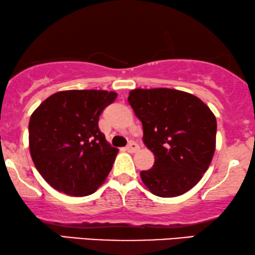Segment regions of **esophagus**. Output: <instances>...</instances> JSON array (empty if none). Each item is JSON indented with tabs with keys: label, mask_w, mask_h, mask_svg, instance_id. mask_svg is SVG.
Returning a JSON list of instances; mask_svg holds the SVG:
<instances>
[{
	"label": "esophagus",
	"mask_w": 255,
	"mask_h": 255,
	"mask_svg": "<svg viewBox=\"0 0 255 255\" xmlns=\"http://www.w3.org/2000/svg\"><path fill=\"white\" fill-rule=\"evenodd\" d=\"M139 148H140V147L135 142V141H130V142L128 143V146L126 147V149H127V151L129 152V153H134V152L139 151Z\"/></svg>",
	"instance_id": "34e87169"
}]
</instances>
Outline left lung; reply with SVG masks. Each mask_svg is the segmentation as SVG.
Segmentation results:
<instances>
[{"mask_svg": "<svg viewBox=\"0 0 255 255\" xmlns=\"http://www.w3.org/2000/svg\"><path fill=\"white\" fill-rule=\"evenodd\" d=\"M128 102L143 128V143L154 154L140 176L153 195L176 197L197 184L213 160L216 118L203 101L167 88L134 89Z\"/></svg>", "mask_w": 255, "mask_h": 255, "instance_id": "1", "label": "left lung"}]
</instances>
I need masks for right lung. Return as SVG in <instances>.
<instances>
[{
	"mask_svg": "<svg viewBox=\"0 0 255 255\" xmlns=\"http://www.w3.org/2000/svg\"><path fill=\"white\" fill-rule=\"evenodd\" d=\"M118 94L66 90L46 98L29 120V151L52 188L82 197L94 194L112 170L119 149L98 128L101 113Z\"/></svg>",
	"mask_w": 255,
	"mask_h": 255,
	"instance_id": "add662e5",
	"label": "right lung"
}]
</instances>
